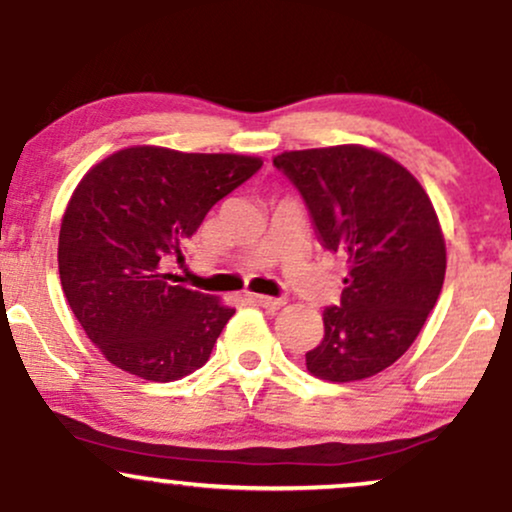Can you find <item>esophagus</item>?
<instances>
[{"label":"esophagus","mask_w":512,"mask_h":512,"mask_svg":"<svg viewBox=\"0 0 512 512\" xmlns=\"http://www.w3.org/2000/svg\"><path fill=\"white\" fill-rule=\"evenodd\" d=\"M250 301H252V303H257V305H262V308H267V310H279V308H284V303H286L284 298L262 296V293H252Z\"/></svg>","instance_id":"obj_1"}]
</instances>
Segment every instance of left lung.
<instances>
[{"mask_svg": "<svg viewBox=\"0 0 512 512\" xmlns=\"http://www.w3.org/2000/svg\"><path fill=\"white\" fill-rule=\"evenodd\" d=\"M274 166L301 192L322 245L349 264L305 366L332 383L370 378L414 344L443 289L436 209L407 168L366 146L286 151Z\"/></svg>", "mask_w": 512, "mask_h": 512, "instance_id": "left-lung-1", "label": "left lung"}]
</instances>
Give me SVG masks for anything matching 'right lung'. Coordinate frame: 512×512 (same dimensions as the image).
<instances>
[{
	"mask_svg": "<svg viewBox=\"0 0 512 512\" xmlns=\"http://www.w3.org/2000/svg\"><path fill=\"white\" fill-rule=\"evenodd\" d=\"M260 158L132 146L76 185L60 228L62 291L79 325L117 368L156 383L195 373L236 313L175 286L166 264Z\"/></svg>",
	"mask_w": 512,
	"mask_h": 512,
	"instance_id": "1",
	"label": "right lung"
}]
</instances>
